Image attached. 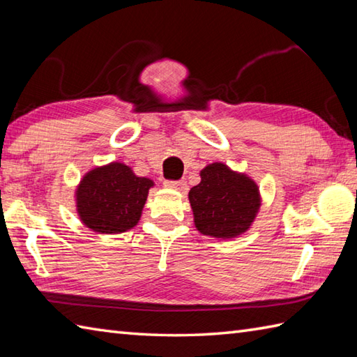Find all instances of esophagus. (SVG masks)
<instances>
[{"label":"esophagus","instance_id":"1","mask_svg":"<svg viewBox=\"0 0 357 357\" xmlns=\"http://www.w3.org/2000/svg\"><path fill=\"white\" fill-rule=\"evenodd\" d=\"M164 185L167 188H173V190H181V192H185L187 190V183H185V181H165Z\"/></svg>","mask_w":357,"mask_h":357}]
</instances>
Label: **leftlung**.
<instances>
[{
  "label": "left lung",
  "instance_id": "8db88e82",
  "mask_svg": "<svg viewBox=\"0 0 357 357\" xmlns=\"http://www.w3.org/2000/svg\"><path fill=\"white\" fill-rule=\"evenodd\" d=\"M199 174L201 183L188 192L196 229L218 239L244 234L261 208L259 187L222 162L208 164Z\"/></svg>",
  "mask_w": 357,
  "mask_h": 357
}]
</instances>
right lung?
I'll use <instances>...</instances> for the list:
<instances>
[{
	"mask_svg": "<svg viewBox=\"0 0 357 357\" xmlns=\"http://www.w3.org/2000/svg\"><path fill=\"white\" fill-rule=\"evenodd\" d=\"M155 185L136 176L132 167L110 162L87 172L75 190L77 213L96 233H124L139 222L147 195Z\"/></svg>",
	"mask_w": 357,
	"mask_h": 357,
	"instance_id": "obj_1",
	"label": "right lung"
}]
</instances>
